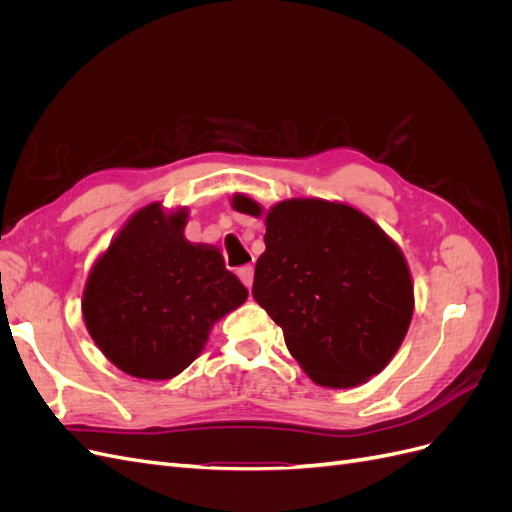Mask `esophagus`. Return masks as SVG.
Here are the masks:
<instances>
[{
  "label": "esophagus",
  "mask_w": 512,
  "mask_h": 512,
  "mask_svg": "<svg viewBox=\"0 0 512 512\" xmlns=\"http://www.w3.org/2000/svg\"><path fill=\"white\" fill-rule=\"evenodd\" d=\"M237 275H239V280L247 286V290H250L252 284H254V267L252 265H245V267H241L237 271Z\"/></svg>",
  "instance_id": "1"
}]
</instances>
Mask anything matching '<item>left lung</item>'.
Segmentation results:
<instances>
[{"mask_svg":"<svg viewBox=\"0 0 512 512\" xmlns=\"http://www.w3.org/2000/svg\"><path fill=\"white\" fill-rule=\"evenodd\" d=\"M232 207L265 215L267 250L256 262L252 294L282 327L305 374L329 389L380 374L414 312L399 245L359 209L331 200L290 198L265 211L235 194Z\"/></svg>","mask_w":512,"mask_h":512,"instance_id":"left-lung-1","label":"left lung"}]
</instances>
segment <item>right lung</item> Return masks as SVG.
<instances>
[{
	"mask_svg": "<svg viewBox=\"0 0 512 512\" xmlns=\"http://www.w3.org/2000/svg\"><path fill=\"white\" fill-rule=\"evenodd\" d=\"M185 224V207H143L87 277L85 327L106 359L134 378L181 374L203 352L213 324L247 299L218 247L190 243Z\"/></svg>",
	"mask_w": 512,
	"mask_h": 512,
	"instance_id": "1",
	"label": "right lung"
}]
</instances>
